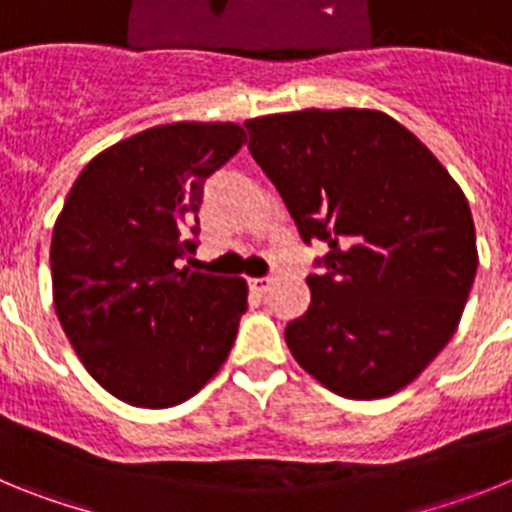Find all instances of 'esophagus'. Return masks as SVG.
Here are the masks:
<instances>
[{
    "mask_svg": "<svg viewBox=\"0 0 512 512\" xmlns=\"http://www.w3.org/2000/svg\"><path fill=\"white\" fill-rule=\"evenodd\" d=\"M248 287H251V292H256V295H264V292H269L271 279L269 277H253V279H248Z\"/></svg>",
    "mask_w": 512,
    "mask_h": 512,
    "instance_id": "esophagus-1",
    "label": "esophagus"
}]
</instances>
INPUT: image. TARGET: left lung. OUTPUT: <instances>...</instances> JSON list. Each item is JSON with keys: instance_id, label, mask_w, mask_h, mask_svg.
<instances>
[{"instance_id": "1", "label": "left lung", "mask_w": 512, "mask_h": 512, "mask_svg": "<svg viewBox=\"0 0 512 512\" xmlns=\"http://www.w3.org/2000/svg\"><path fill=\"white\" fill-rule=\"evenodd\" d=\"M248 151L302 241H323L310 307L284 328L307 374L351 400L408 387L454 336L477 274L469 202L436 156L377 110L246 122Z\"/></svg>"}]
</instances>
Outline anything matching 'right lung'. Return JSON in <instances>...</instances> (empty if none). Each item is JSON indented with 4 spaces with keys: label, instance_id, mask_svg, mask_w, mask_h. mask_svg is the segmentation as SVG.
Wrapping results in <instances>:
<instances>
[{
    "label": "right lung",
    "instance_id": "obj_1",
    "mask_svg": "<svg viewBox=\"0 0 512 512\" xmlns=\"http://www.w3.org/2000/svg\"><path fill=\"white\" fill-rule=\"evenodd\" d=\"M235 122H171L94 156L53 225V305L117 400L171 408L228 359L248 287L194 271L207 176L241 151Z\"/></svg>",
    "mask_w": 512,
    "mask_h": 512
}]
</instances>
